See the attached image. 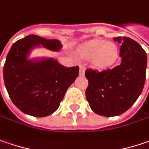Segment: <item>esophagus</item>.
<instances>
[{"label": "esophagus", "mask_w": 149, "mask_h": 149, "mask_svg": "<svg viewBox=\"0 0 149 149\" xmlns=\"http://www.w3.org/2000/svg\"><path fill=\"white\" fill-rule=\"evenodd\" d=\"M85 74V69L83 67L79 68V75H84Z\"/></svg>", "instance_id": "esophagus-1"}]
</instances>
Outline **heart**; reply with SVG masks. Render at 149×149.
<instances>
[{
    "label": "heart",
    "instance_id": "1",
    "mask_svg": "<svg viewBox=\"0 0 149 149\" xmlns=\"http://www.w3.org/2000/svg\"><path fill=\"white\" fill-rule=\"evenodd\" d=\"M77 54L86 60L91 59L96 69H107L112 66L118 58V49L114 42L103 39H93L80 45Z\"/></svg>",
    "mask_w": 149,
    "mask_h": 149
}]
</instances>
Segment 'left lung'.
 Masks as SVG:
<instances>
[{
  "instance_id": "left-lung-1",
  "label": "left lung",
  "mask_w": 149,
  "mask_h": 149,
  "mask_svg": "<svg viewBox=\"0 0 149 149\" xmlns=\"http://www.w3.org/2000/svg\"><path fill=\"white\" fill-rule=\"evenodd\" d=\"M113 40L122 44L121 64L100 72L86 71L89 81L86 100L95 113L104 116H116L127 111L142 93L146 79L147 54L140 44L127 37Z\"/></svg>"
}]
</instances>
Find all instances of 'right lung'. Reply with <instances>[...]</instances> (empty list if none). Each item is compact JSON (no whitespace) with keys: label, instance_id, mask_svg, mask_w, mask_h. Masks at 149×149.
Masks as SVG:
<instances>
[{"label":"right lung","instance_id":"right-lung-1","mask_svg":"<svg viewBox=\"0 0 149 149\" xmlns=\"http://www.w3.org/2000/svg\"><path fill=\"white\" fill-rule=\"evenodd\" d=\"M42 46L57 52L58 39L29 35L17 41L6 56L4 83L13 104L27 115L43 117L58 108L66 91L79 75V67H64L54 58L30 59L33 49Z\"/></svg>","mask_w":149,"mask_h":149}]
</instances>
